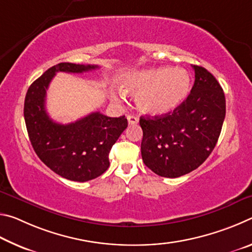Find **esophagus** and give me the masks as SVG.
Listing matches in <instances>:
<instances>
[{
  "label": "esophagus",
  "mask_w": 252,
  "mask_h": 252,
  "mask_svg": "<svg viewBox=\"0 0 252 252\" xmlns=\"http://www.w3.org/2000/svg\"><path fill=\"white\" fill-rule=\"evenodd\" d=\"M127 122H129V125H135L139 122V119L134 116H127Z\"/></svg>",
  "instance_id": "34e87169"
}]
</instances>
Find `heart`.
I'll use <instances>...</instances> for the list:
<instances>
[{"mask_svg": "<svg viewBox=\"0 0 252 252\" xmlns=\"http://www.w3.org/2000/svg\"><path fill=\"white\" fill-rule=\"evenodd\" d=\"M121 88L126 93H136L135 102L141 112L161 116L186 101L192 88V78L185 69L152 67L127 74Z\"/></svg>", "mask_w": 252, "mask_h": 252, "instance_id": "1", "label": "heart"}]
</instances>
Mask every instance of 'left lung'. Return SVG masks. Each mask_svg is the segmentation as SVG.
Returning <instances> with one entry per match:
<instances>
[{
	"label": "left lung",
	"mask_w": 252,
	"mask_h": 252,
	"mask_svg": "<svg viewBox=\"0 0 252 252\" xmlns=\"http://www.w3.org/2000/svg\"><path fill=\"white\" fill-rule=\"evenodd\" d=\"M194 84L186 101L161 117H141L142 160L158 176L178 178L210 156L225 117V97L210 72L192 65Z\"/></svg>",
	"instance_id": "obj_1"
}]
</instances>
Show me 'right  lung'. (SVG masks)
<instances>
[{"mask_svg":"<svg viewBox=\"0 0 252 252\" xmlns=\"http://www.w3.org/2000/svg\"><path fill=\"white\" fill-rule=\"evenodd\" d=\"M95 69L99 66L59 63L34 81L25 95L24 120L34 151L46 167L71 181L85 182L104 173L111 148L127 126L125 116L110 118L92 112L61 125L46 113V90L58 72L82 73Z\"/></svg>","mask_w":252,"mask_h":252,"instance_id":"1","label":"right lung"}]
</instances>
